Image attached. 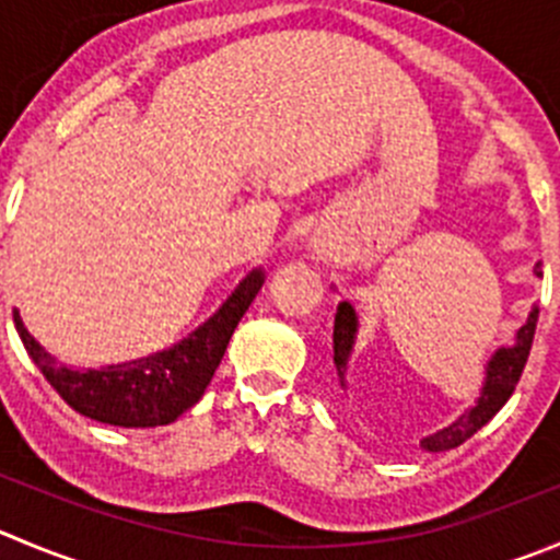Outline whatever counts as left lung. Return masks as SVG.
Listing matches in <instances>:
<instances>
[{"label": "left lung", "mask_w": 560, "mask_h": 560, "mask_svg": "<svg viewBox=\"0 0 560 560\" xmlns=\"http://www.w3.org/2000/svg\"><path fill=\"white\" fill-rule=\"evenodd\" d=\"M536 277H541L539 264L534 269ZM335 291V289H332ZM536 322H539V307H530L528 322L516 329L514 343L511 346H498L492 351V357L483 365V385L478 393L476 404H472L467 412H462L454 423L443 425L434 434L423 436L420 440V448L429 451V454H440V451L459 448L465 440H470L481 425H487L494 415L503 409V404L509 401L511 393H514L516 382L523 376L525 363H528L530 343H534ZM357 332H360V318L351 302H338V311H335V327H332V363H335V382H338L340 390H349V363L351 354H354Z\"/></svg>", "instance_id": "obj_1"}]
</instances>
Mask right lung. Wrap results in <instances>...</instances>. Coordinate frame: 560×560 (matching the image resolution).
Listing matches in <instances>:
<instances>
[{"mask_svg": "<svg viewBox=\"0 0 560 560\" xmlns=\"http://www.w3.org/2000/svg\"><path fill=\"white\" fill-rule=\"evenodd\" d=\"M264 280L266 275L258 266L231 291L214 316L206 318L178 343L104 369H68L32 338L19 311H13V322L32 363L40 369V374L60 393L68 407L98 423L153 429V425L173 423L200 401L231 343L233 329L258 296Z\"/></svg>", "mask_w": 560, "mask_h": 560, "instance_id": "add662e5", "label": "right lung"}]
</instances>
